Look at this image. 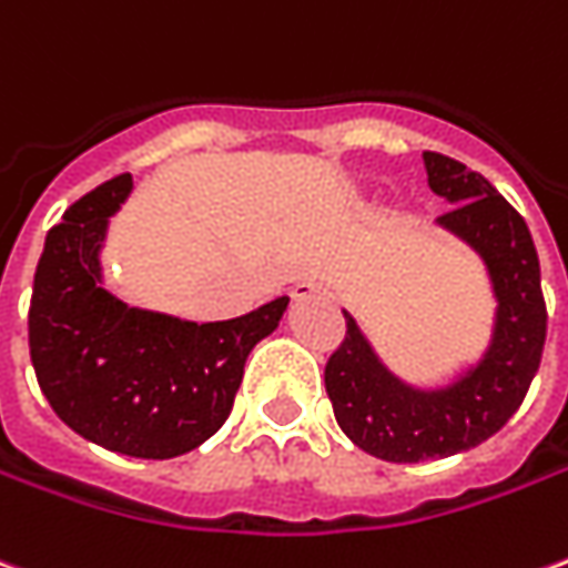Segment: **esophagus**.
Returning <instances> with one entry per match:
<instances>
[{
    "label": "esophagus",
    "mask_w": 568,
    "mask_h": 568,
    "mask_svg": "<svg viewBox=\"0 0 568 568\" xmlns=\"http://www.w3.org/2000/svg\"><path fill=\"white\" fill-rule=\"evenodd\" d=\"M292 297H295V304H307V301H325V297H328V292H325L320 283L304 280V283H297L295 288H292Z\"/></svg>",
    "instance_id": "1"
}]
</instances>
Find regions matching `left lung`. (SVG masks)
Segmentation results:
<instances>
[{"label":"left lung","instance_id":"1","mask_svg":"<svg viewBox=\"0 0 568 568\" xmlns=\"http://www.w3.org/2000/svg\"><path fill=\"white\" fill-rule=\"evenodd\" d=\"M427 187L452 209L436 227L462 240L486 267L495 316L486 351L443 387H415L387 368L351 313L347 335L325 366V390L341 430L381 462L449 458L486 443L507 424L532 384L547 335L541 264L532 233L479 172L424 153Z\"/></svg>","mask_w":568,"mask_h":568}]
</instances>
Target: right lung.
Returning a JSON list of instances; mask_svg holds the SVG:
<instances>
[{"label":"right lung","instance_id":"obj_1","mask_svg":"<svg viewBox=\"0 0 568 568\" xmlns=\"http://www.w3.org/2000/svg\"><path fill=\"white\" fill-rule=\"evenodd\" d=\"M132 193L119 174L85 193L45 236L30 301V359L70 430L119 455L174 458L227 422L257 341L288 297L224 323H190L125 304L104 283L110 217Z\"/></svg>","mask_w":568,"mask_h":568}]
</instances>
